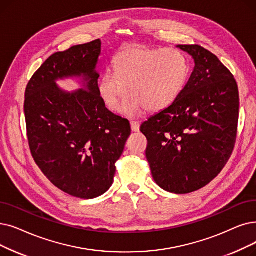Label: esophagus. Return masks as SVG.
Instances as JSON below:
<instances>
[{
    "label": "esophagus",
    "instance_id": "34e87169",
    "mask_svg": "<svg viewBox=\"0 0 256 256\" xmlns=\"http://www.w3.org/2000/svg\"><path fill=\"white\" fill-rule=\"evenodd\" d=\"M130 128L132 132H139L140 124L137 121H130Z\"/></svg>",
    "mask_w": 256,
    "mask_h": 256
}]
</instances>
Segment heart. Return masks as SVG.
Here are the masks:
<instances>
[{
    "mask_svg": "<svg viewBox=\"0 0 256 256\" xmlns=\"http://www.w3.org/2000/svg\"><path fill=\"white\" fill-rule=\"evenodd\" d=\"M188 66L174 49L132 45L113 60L112 73H104L97 84L104 106L118 113L126 93L124 113L134 117L144 110L160 112L170 106L186 82Z\"/></svg>",
    "mask_w": 256,
    "mask_h": 256,
    "instance_id": "1",
    "label": "heart"
}]
</instances>
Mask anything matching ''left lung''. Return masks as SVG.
<instances>
[{
    "label": "left lung",
    "mask_w": 256,
    "mask_h": 256,
    "mask_svg": "<svg viewBox=\"0 0 256 256\" xmlns=\"http://www.w3.org/2000/svg\"><path fill=\"white\" fill-rule=\"evenodd\" d=\"M192 55L194 71L176 102L141 124L154 182L183 194L206 186L234 148L240 96L234 77L214 53L178 45Z\"/></svg>",
    "instance_id": "8db88e82"
}]
</instances>
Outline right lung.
I'll return each instance as SVG.
<instances>
[{"label":"right lung","mask_w":256,"mask_h":256,"mask_svg":"<svg viewBox=\"0 0 256 256\" xmlns=\"http://www.w3.org/2000/svg\"><path fill=\"white\" fill-rule=\"evenodd\" d=\"M100 54V40L52 54L25 92L33 159L53 185L80 198H97L112 186L115 163L130 135V122L110 112L99 98ZM69 76H80L83 88L66 92L56 84Z\"/></svg>","instance_id":"right-lung-1"}]
</instances>
